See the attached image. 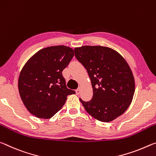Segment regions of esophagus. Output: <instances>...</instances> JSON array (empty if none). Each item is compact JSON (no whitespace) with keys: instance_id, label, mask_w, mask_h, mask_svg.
I'll return each instance as SVG.
<instances>
[{"instance_id":"obj_1","label":"esophagus","mask_w":156,"mask_h":156,"mask_svg":"<svg viewBox=\"0 0 156 156\" xmlns=\"http://www.w3.org/2000/svg\"><path fill=\"white\" fill-rule=\"evenodd\" d=\"M75 92H76V95H80V92H81V89L79 88H77V89H76L75 90Z\"/></svg>"}]
</instances>
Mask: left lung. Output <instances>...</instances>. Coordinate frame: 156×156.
I'll return each mask as SVG.
<instances>
[{"instance_id": "8db88e82", "label": "left lung", "mask_w": 156, "mask_h": 156, "mask_svg": "<svg viewBox=\"0 0 156 156\" xmlns=\"http://www.w3.org/2000/svg\"><path fill=\"white\" fill-rule=\"evenodd\" d=\"M75 54L87 70L93 87L91 100L80 98L87 113L104 122L120 116L135 92L134 77L126 61L115 50L99 45L76 48Z\"/></svg>"}]
</instances>
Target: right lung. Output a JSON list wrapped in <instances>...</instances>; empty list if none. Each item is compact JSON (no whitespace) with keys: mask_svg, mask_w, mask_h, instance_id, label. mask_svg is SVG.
Wrapping results in <instances>:
<instances>
[{"mask_svg":"<svg viewBox=\"0 0 156 156\" xmlns=\"http://www.w3.org/2000/svg\"><path fill=\"white\" fill-rule=\"evenodd\" d=\"M74 55L69 47L50 46L39 50L25 63L18 86L30 113L39 118H51L64 105L67 96L75 93L66 87L62 75Z\"/></svg>","mask_w":156,"mask_h":156,"instance_id":"1","label":"right lung"}]
</instances>
